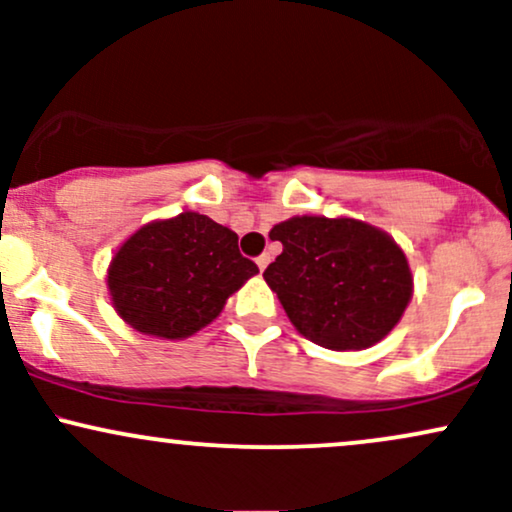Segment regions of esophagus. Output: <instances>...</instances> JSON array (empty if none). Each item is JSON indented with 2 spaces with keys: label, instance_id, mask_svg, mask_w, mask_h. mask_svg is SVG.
I'll return each instance as SVG.
<instances>
[{
  "label": "esophagus",
  "instance_id": "esophagus-1",
  "mask_svg": "<svg viewBox=\"0 0 512 512\" xmlns=\"http://www.w3.org/2000/svg\"><path fill=\"white\" fill-rule=\"evenodd\" d=\"M269 262H272V257H269V255H260V257H257V267H260V272H264V269H267Z\"/></svg>",
  "mask_w": 512,
  "mask_h": 512
}]
</instances>
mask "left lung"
Segmentation results:
<instances>
[{
	"mask_svg": "<svg viewBox=\"0 0 512 512\" xmlns=\"http://www.w3.org/2000/svg\"><path fill=\"white\" fill-rule=\"evenodd\" d=\"M284 245L264 281L305 339L361 351L395 330L414 293L407 255L383 228L349 216H293L269 231Z\"/></svg>",
	"mask_w": 512,
	"mask_h": 512,
	"instance_id": "obj_1",
	"label": "left lung"
}]
</instances>
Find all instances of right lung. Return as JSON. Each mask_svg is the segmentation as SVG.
Instances as JSON below:
<instances>
[{"mask_svg":"<svg viewBox=\"0 0 512 512\" xmlns=\"http://www.w3.org/2000/svg\"><path fill=\"white\" fill-rule=\"evenodd\" d=\"M260 269L240 255L231 228L197 211L144 223L115 252L108 291L132 330L187 339L211 325Z\"/></svg>","mask_w":512,"mask_h":512,"instance_id":"obj_1","label":"right lung"}]
</instances>
